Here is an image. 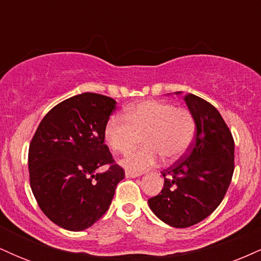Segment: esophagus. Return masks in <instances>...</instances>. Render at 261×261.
I'll return each instance as SVG.
<instances>
[{
	"mask_svg": "<svg viewBox=\"0 0 261 261\" xmlns=\"http://www.w3.org/2000/svg\"><path fill=\"white\" fill-rule=\"evenodd\" d=\"M125 176H126V178H136V176H139V174H137V173L130 172V170H126V173H125Z\"/></svg>",
	"mask_w": 261,
	"mask_h": 261,
	"instance_id": "1",
	"label": "esophagus"
}]
</instances>
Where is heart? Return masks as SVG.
<instances>
[{"label": "heart", "mask_w": 261, "mask_h": 261, "mask_svg": "<svg viewBox=\"0 0 261 261\" xmlns=\"http://www.w3.org/2000/svg\"><path fill=\"white\" fill-rule=\"evenodd\" d=\"M196 122L190 110L162 100H146L130 107L125 118L114 115L104 128V137L114 152L126 153L142 135V148L127 154L122 166L135 173L157 163L160 154L166 161L179 158L193 143Z\"/></svg>", "instance_id": "1"}]
</instances>
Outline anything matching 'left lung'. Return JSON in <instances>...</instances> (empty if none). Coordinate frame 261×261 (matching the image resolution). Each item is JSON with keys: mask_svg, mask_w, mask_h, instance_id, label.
I'll return each instance as SVG.
<instances>
[{"mask_svg": "<svg viewBox=\"0 0 261 261\" xmlns=\"http://www.w3.org/2000/svg\"><path fill=\"white\" fill-rule=\"evenodd\" d=\"M184 100L195 119V140L188 153L162 172L163 189L148 200L155 216L175 228L208 217L226 195L234 170V141L218 110L190 93Z\"/></svg>", "mask_w": 261, "mask_h": 261, "instance_id": "8db88e82", "label": "left lung"}]
</instances>
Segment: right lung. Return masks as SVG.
<instances>
[{
  "mask_svg": "<svg viewBox=\"0 0 261 261\" xmlns=\"http://www.w3.org/2000/svg\"><path fill=\"white\" fill-rule=\"evenodd\" d=\"M116 101L82 93L54 107L29 146L31 188L45 216L68 230H83L109 208L125 176L104 143V128ZM110 164L104 173L100 166Z\"/></svg>",
  "mask_w": 261,
  "mask_h": 261,
  "instance_id": "right-lung-1",
  "label": "right lung"
}]
</instances>
